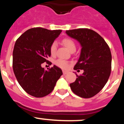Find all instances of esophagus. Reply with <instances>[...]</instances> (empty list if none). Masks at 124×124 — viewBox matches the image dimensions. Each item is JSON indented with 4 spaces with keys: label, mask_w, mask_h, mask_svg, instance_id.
I'll return each instance as SVG.
<instances>
[{
    "label": "esophagus",
    "mask_w": 124,
    "mask_h": 124,
    "mask_svg": "<svg viewBox=\"0 0 124 124\" xmlns=\"http://www.w3.org/2000/svg\"><path fill=\"white\" fill-rule=\"evenodd\" d=\"M62 72H63V74L64 75H66V74H68V73H69V71H68V70H63V71H62Z\"/></svg>",
    "instance_id": "obj_1"
}]
</instances>
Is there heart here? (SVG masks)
Segmentation results:
<instances>
[{
	"mask_svg": "<svg viewBox=\"0 0 124 124\" xmlns=\"http://www.w3.org/2000/svg\"><path fill=\"white\" fill-rule=\"evenodd\" d=\"M62 42H63V45L69 49L70 52L76 51V44L72 39H70V38H65V39H63ZM56 48H57V43H56V41H54L53 43L51 44L50 46V52L51 55H55V53H56ZM55 64L58 66L60 67L62 69H67L69 66V62L62 59H59L56 60V62H55Z\"/></svg>",
	"mask_w": 124,
	"mask_h": 124,
	"instance_id": "obj_1",
	"label": "heart"
}]
</instances>
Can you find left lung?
Listing matches in <instances>:
<instances>
[{"label": "left lung", "instance_id": "left-lung-1", "mask_svg": "<svg viewBox=\"0 0 124 124\" xmlns=\"http://www.w3.org/2000/svg\"><path fill=\"white\" fill-rule=\"evenodd\" d=\"M66 34L81 45L80 57L74 70L83 69L80 76L76 74L70 87L77 96L90 98L99 93L107 82L111 70L110 49L104 39L94 31L78 28L66 31Z\"/></svg>", "mask_w": 124, "mask_h": 124}]
</instances>
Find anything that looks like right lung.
<instances>
[{"label":"right lung","mask_w":124,"mask_h":124,"mask_svg":"<svg viewBox=\"0 0 124 124\" xmlns=\"http://www.w3.org/2000/svg\"><path fill=\"white\" fill-rule=\"evenodd\" d=\"M62 30L37 27L28 30L16 41L13 69L18 83L25 92L42 97L52 92L62 71L55 65L45 70L41 66L51 56L50 46Z\"/></svg>","instance_id":"add662e5"}]
</instances>
